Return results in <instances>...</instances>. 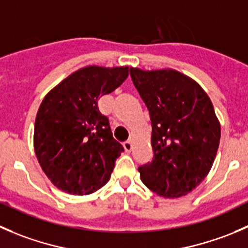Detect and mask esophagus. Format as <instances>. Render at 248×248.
I'll return each mask as SVG.
<instances>
[{"label":"esophagus","instance_id":"34e87169","mask_svg":"<svg viewBox=\"0 0 248 248\" xmlns=\"http://www.w3.org/2000/svg\"><path fill=\"white\" fill-rule=\"evenodd\" d=\"M123 146H124L125 151H126V152H131V151H132V142L130 141V140H127V141H125Z\"/></svg>","mask_w":248,"mask_h":248}]
</instances>
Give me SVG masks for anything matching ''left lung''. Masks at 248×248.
Wrapping results in <instances>:
<instances>
[{
    "label": "left lung",
    "instance_id": "obj_1",
    "mask_svg": "<svg viewBox=\"0 0 248 248\" xmlns=\"http://www.w3.org/2000/svg\"><path fill=\"white\" fill-rule=\"evenodd\" d=\"M130 76L152 122L153 160L139 168L142 182L164 198L188 194L210 172L219 146L212 102L178 71L130 68Z\"/></svg>",
    "mask_w": 248,
    "mask_h": 248
}]
</instances>
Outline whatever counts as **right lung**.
Returning a JSON list of instances; mask_svg holds the SVG:
<instances>
[{"mask_svg":"<svg viewBox=\"0 0 248 248\" xmlns=\"http://www.w3.org/2000/svg\"><path fill=\"white\" fill-rule=\"evenodd\" d=\"M129 67L87 66L51 89L35 122L33 146L42 170L55 187L87 195L108 182L123 146L113 139L97 101L116 90Z\"/></svg>","mask_w":248,"mask_h":248,"instance_id":"right-lung-1","label":"right lung"}]
</instances>
